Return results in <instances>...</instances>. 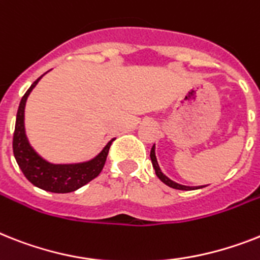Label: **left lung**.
Returning <instances> with one entry per match:
<instances>
[{
	"mask_svg": "<svg viewBox=\"0 0 260 260\" xmlns=\"http://www.w3.org/2000/svg\"><path fill=\"white\" fill-rule=\"evenodd\" d=\"M150 158H151V164H153V167H154V170H155L156 177L159 178L160 181L164 182L165 184H167L169 187H173V188H175V190H184V191H190V190H197V188L205 187V186H194V187H192V186H183V184L177 183V182L171 181L170 178H167L166 175H165V174L160 171V167H159V165H158V160H156L155 146H153V147H151V151H150Z\"/></svg>",
	"mask_w": 260,
	"mask_h": 260,
	"instance_id": "left-lung-1",
	"label": "left lung"
}]
</instances>
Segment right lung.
<instances>
[{
  "instance_id": "obj_1",
  "label": "right lung",
  "mask_w": 260,
  "mask_h": 260,
  "mask_svg": "<svg viewBox=\"0 0 260 260\" xmlns=\"http://www.w3.org/2000/svg\"><path fill=\"white\" fill-rule=\"evenodd\" d=\"M42 76L34 81L33 85L29 87L22 100L19 102L18 111H17L16 127L13 134V153L16 158L19 169L22 170L23 175L27 181L31 182L34 186L42 188L45 191L65 194L72 192L82 187L94 178L100 175L106 162L109 149H110L111 139L96 156L87 162L68 165H54L45 160L41 155L36 153V150L30 146L25 133V105L30 91L34 89Z\"/></svg>"
}]
</instances>
